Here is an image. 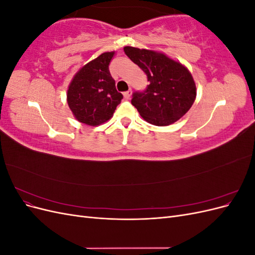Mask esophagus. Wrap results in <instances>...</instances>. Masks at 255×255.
<instances>
[{
  "label": "esophagus",
  "mask_w": 255,
  "mask_h": 255,
  "mask_svg": "<svg viewBox=\"0 0 255 255\" xmlns=\"http://www.w3.org/2000/svg\"><path fill=\"white\" fill-rule=\"evenodd\" d=\"M130 96H132V90H128V91H126L125 94H123V97H125V99L126 100H128L129 98H130Z\"/></svg>",
  "instance_id": "esophagus-1"
}]
</instances>
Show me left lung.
<instances>
[{"label": "left lung", "instance_id": "1", "mask_svg": "<svg viewBox=\"0 0 255 255\" xmlns=\"http://www.w3.org/2000/svg\"><path fill=\"white\" fill-rule=\"evenodd\" d=\"M128 57L148 76L143 92H135L132 104L153 126L167 127L181 119L194 104L197 87L188 69L165 53L123 48Z\"/></svg>", "mask_w": 255, "mask_h": 255}]
</instances>
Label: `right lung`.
Listing matches in <instances>:
<instances>
[{
	"label": "right lung",
	"instance_id": "add662e5",
	"mask_svg": "<svg viewBox=\"0 0 255 255\" xmlns=\"http://www.w3.org/2000/svg\"><path fill=\"white\" fill-rule=\"evenodd\" d=\"M115 51L105 52L80 68L67 90V102L74 118L90 127L109 121L123 96L110 72Z\"/></svg>",
	"mask_w": 255,
	"mask_h": 255
}]
</instances>
